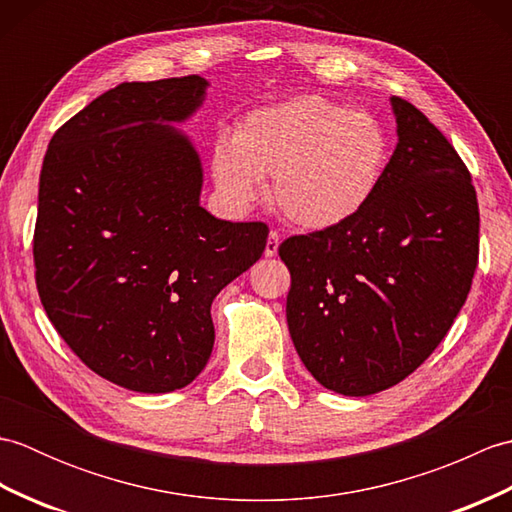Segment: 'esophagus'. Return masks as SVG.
Returning a JSON list of instances; mask_svg holds the SVG:
<instances>
[{
  "mask_svg": "<svg viewBox=\"0 0 512 512\" xmlns=\"http://www.w3.org/2000/svg\"><path fill=\"white\" fill-rule=\"evenodd\" d=\"M277 250H279V233L277 231H270L266 248H264V255L266 257H275Z\"/></svg>",
  "mask_w": 512,
  "mask_h": 512,
  "instance_id": "1",
  "label": "esophagus"
}]
</instances>
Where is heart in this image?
<instances>
[{
	"label": "heart",
	"instance_id": "obj_1",
	"mask_svg": "<svg viewBox=\"0 0 512 512\" xmlns=\"http://www.w3.org/2000/svg\"><path fill=\"white\" fill-rule=\"evenodd\" d=\"M389 140L372 114L319 94L250 112L211 154L215 191L231 211L259 198V180L279 213L308 231L339 226L374 198Z\"/></svg>",
	"mask_w": 512,
	"mask_h": 512
}]
</instances>
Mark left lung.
I'll use <instances>...</instances> for the list:
<instances>
[{
	"label": "left lung",
	"instance_id": "1",
	"mask_svg": "<svg viewBox=\"0 0 512 512\" xmlns=\"http://www.w3.org/2000/svg\"><path fill=\"white\" fill-rule=\"evenodd\" d=\"M398 143L374 198L339 226L288 237L286 319L325 389L398 385L447 336L480 253L477 195L458 151L418 107L391 96Z\"/></svg>",
	"mask_w": 512,
	"mask_h": 512
}]
</instances>
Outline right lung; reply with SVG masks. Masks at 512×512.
Masks as SVG:
<instances>
[{
    "instance_id": "add662e5",
    "label": "right lung",
    "mask_w": 512,
    "mask_h": 512,
    "mask_svg": "<svg viewBox=\"0 0 512 512\" xmlns=\"http://www.w3.org/2000/svg\"><path fill=\"white\" fill-rule=\"evenodd\" d=\"M209 81H132L52 136L39 176L37 290L92 372L140 394L187 387L209 361L211 303L266 248L262 222L200 206L202 160L184 123Z\"/></svg>"
}]
</instances>
